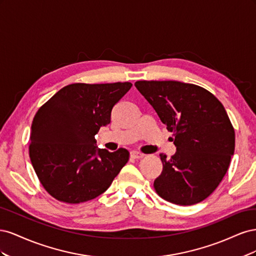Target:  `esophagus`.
I'll return each instance as SVG.
<instances>
[{
	"label": "esophagus",
	"instance_id": "esophagus-1",
	"mask_svg": "<svg viewBox=\"0 0 256 256\" xmlns=\"http://www.w3.org/2000/svg\"><path fill=\"white\" fill-rule=\"evenodd\" d=\"M130 157L134 158V159H141V158L144 157V154L142 152L132 150V152H130Z\"/></svg>",
	"mask_w": 256,
	"mask_h": 256
}]
</instances>
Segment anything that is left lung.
Segmentation results:
<instances>
[{
	"instance_id": "8db88e82",
	"label": "left lung",
	"mask_w": 256,
	"mask_h": 256,
	"mask_svg": "<svg viewBox=\"0 0 256 256\" xmlns=\"http://www.w3.org/2000/svg\"><path fill=\"white\" fill-rule=\"evenodd\" d=\"M138 90L173 134L176 152L154 180L158 194L176 205L202 202L228 172L235 131L223 104L207 90L178 81H138Z\"/></svg>"
}]
</instances>
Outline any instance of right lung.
<instances>
[{
	"label": "right lung",
	"mask_w": 256,
	"mask_h": 256,
	"mask_svg": "<svg viewBox=\"0 0 256 256\" xmlns=\"http://www.w3.org/2000/svg\"><path fill=\"white\" fill-rule=\"evenodd\" d=\"M131 86L130 82L70 84L37 111L30 127V158L54 198L68 204L95 198L127 164L126 148L100 150L95 136L109 125L113 106Z\"/></svg>",
	"instance_id": "add662e5"
}]
</instances>
